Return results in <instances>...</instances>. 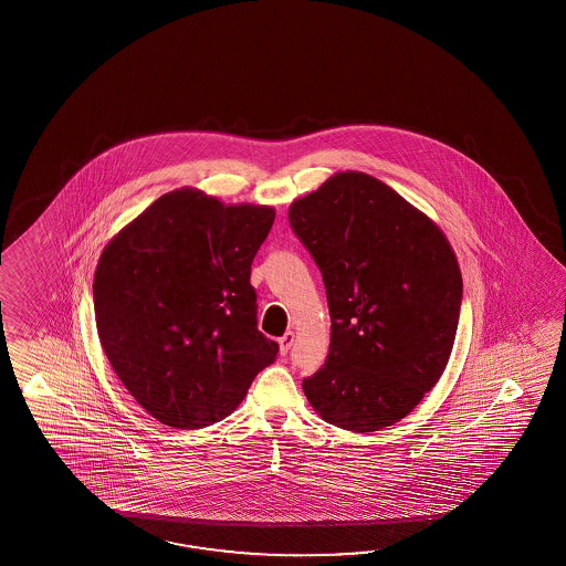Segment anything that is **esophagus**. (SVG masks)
Here are the masks:
<instances>
[{
	"label": "esophagus",
	"mask_w": 566,
	"mask_h": 566,
	"mask_svg": "<svg viewBox=\"0 0 566 566\" xmlns=\"http://www.w3.org/2000/svg\"><path fill=\"white\" fill-rule=\"evenodd\" d=\"M293 339H295V334L293 332H285L283 336L279 337V352L285 356L291 346H293Z\"/></svg>",
	"instance_id": "esophagus-1"
}]
</instances>
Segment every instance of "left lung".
Segmentation results:
<instances>
[{"mask_svg": "<svg viewBox=\"0 0 566 566\" xmlns=\"http://www.w3.org/2000/svg\"><path fill=\"white\" fill-rule=\"evenodd\" d=\"M324 277L327 360L303 380L329 424L373 433L405 419L446 370L463 281L443 230L385 181L337 171L289 206Z\"/></svg>", "mask_w": 566, "mask_h": 566, "instance_id": "1", "label": "left lung"}]
</instances>
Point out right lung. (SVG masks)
Returning a JSON list of instances; mask_svg holds the SVG:
<instances>
[{"label": "right lung", "mask_w": 566, "mask_h": 566, "mask_svg": "<svg viewBox=\"0 0 566 566\" xmlns=\"http://www.w3.org/2000/svg\"><path fill=\"white\" fill-rule=\"evenodd\" d=\"M275 208L196 188L159 196L108 241L93 283L101 346L154 419L222 421L279 346L256 329L251 265Z\"/></svg>", "instance_id": "add662e5"}]
</instances>
